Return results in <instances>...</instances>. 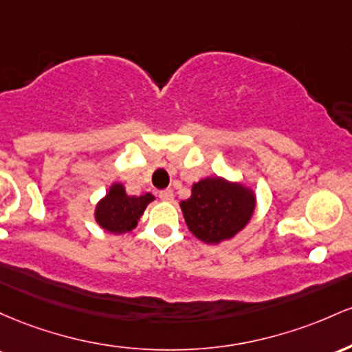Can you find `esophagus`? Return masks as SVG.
Returning a JSON list of instances; mask_svg holds the SVG:
<instances>
[{
    "mask_svg": "<svg viewBox=\"0 0 352 352\" xmlns=\"http://www.w3.org/2000/svg\"><path fill=\"white\" fill-rule=\"evenodd\" d=\"M160 199L164 201V203H173V199H175V192H173V189H164V191H161Z\"/></svg>",
    "mask_w": 352,
    "mask_h": 352,
    "instance_id": "34e87169",
    "label": "esophagus"
}]
</instances>
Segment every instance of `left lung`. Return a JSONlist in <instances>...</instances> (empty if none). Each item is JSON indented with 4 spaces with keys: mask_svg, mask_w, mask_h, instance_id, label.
Masks as SVG:
<instances>
[{
    "mask_svg": "<svg viewBox=\"0 0 352 352\" xmlns=\"http://www.w3.org/2000/svg\"><path fill=\"white\" fill-rule=\"evenodd\" d=\"M256 203L258 197L251 186L223 176H208L192 183L191 196L179 206L192 236L206 244H219L250 224Z\"/></svg>",
    "mask_w": 352,
    "mask_h": 352,
    "instance_id": "1",
    "label": "left lung"
}]
</instances>
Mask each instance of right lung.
Segmentation results:
<instances>
[{
  "mask_svg": "<svg viewBox=\"0 0 352 352\" xmlns=\"http://www.w3.org/2000/svg\"><path fill=\"white\" fill-rule=\"evenodd\" d=\"M155 201L151 192L141 196H129L123 183H111L106 195L94 206V221L98 226L114 236L128 234L140 223L149 203Z\"/></svg>",
  "mask_w": 352,
  "mask_h": 352,
  "instance_id": "obj_1",
  "label": "right lung"
}]
</instances>
